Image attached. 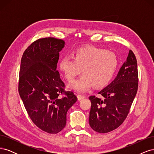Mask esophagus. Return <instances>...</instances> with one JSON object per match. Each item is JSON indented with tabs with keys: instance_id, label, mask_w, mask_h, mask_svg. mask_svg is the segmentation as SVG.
<instances>
[{
	"instance_id": "obj_1",
	"label": "esophagus",
	"mask_w": 154,
	"mask_h": 154,
	"mask_svg": "<svg viewBox=\"0 0 154 154\" xmlns=\"http://www.w3.org/2000/svg\"><path fill=\"white\" fill-rule=\"evenodd\" d=\"M77 97H78V100H82V99H83V98H85V96H83V95H81V94H78V96H77Z\"/></svg>"
}]
</instances>
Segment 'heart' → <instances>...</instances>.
I'll return each mask as SVG.
<instances>
[{
    "label": "heart",
    "instance_id": "1",
    "mask_svg": "<svg viewBox=\"0 0 154 154\" xmlns=\"http://www.w3.org/2000/svg\"><path fill=\"white\" fill-rule=\"evenodd\" d=\"M117 67L114 53L92 46L79 48L73 53V58L65 56L59 62L60 70L68 81L72 80L82 69V75L69 83V87L78 92H87L92 85H105Z\"/></svg>",
    "mask_w": 154,
    "mask_h": 154
}]
</instances>
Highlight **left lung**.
<instances>
[{"mask_svg": "<svg viewBox=\"0 0 154 154\" xmlns=\"http://www.w3.org/2000/svg\"><path fill=\"white\" fill-rule=\"evenodd\" d=\"M138 88L137 60L130 50L116 78L98 92L91 96L89 125L94 131L107 133L122 125L129 112Z\"/></svg>", "mask_w": 154, "mask_h": 154, "instance_id": "left-lung-1", "label": "left lung"}]
</instances>
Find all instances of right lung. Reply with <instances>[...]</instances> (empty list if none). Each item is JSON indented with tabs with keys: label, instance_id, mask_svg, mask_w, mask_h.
I'll return each mask as SVG.
<instances>
[{
	"label": "right lung",
	"instance_id": "add662e5",
	"mask_svg": "<svg viewBox=\"0 0 154 154\" xmlns=\"http://www.w3.org/2000/svg\"><path fill=\"white\" fill-rule=\"evenodd\" d=\"M64 45L61 39L40 38L25 50L21 59L18 92L32 122L49 134L66 127L67 111L77 101L73 92L65 91L57 69Z\"/></svg>",
	"mask_w": 154,
	"mask_h": 154
}]
</instances>
